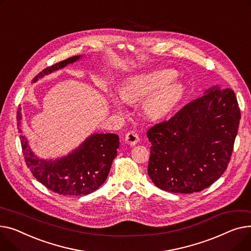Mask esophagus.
Masks as SVG:
<instances>
[{
    "label": "esophagus",
    "instance_id": "esophagus-1",
    "mask_svg": "<svg viewBox=\"0 0 251 251\" xmlns=\"http://www.w3.org/2000/svg\"><path fill=\"white\" fill-rule=\"evenodd\" d=\"M140 138H139V135L137 134L136 131H128L127 134L126 135L125 137V142L126 144L127 145H130V146H135L138 142H139Z\"/></svg>",
    "mask_w": 251,
    "mask_h": 251
}]
</instances>
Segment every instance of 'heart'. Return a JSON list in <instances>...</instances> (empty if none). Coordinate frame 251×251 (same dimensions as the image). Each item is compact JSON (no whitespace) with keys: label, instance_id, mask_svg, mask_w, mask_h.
<instances>
[{"label":"heart","instance_id":"obj_1","mask_svg":"<svg viewBox=\"0 0 251 251\" xmlns=\"http://www.w3.org/2000/svg\"><path fill=\"white\" fill-rule=\"evenodd\" d=\"M176 74L172 70H158L127 78L121 86L120 98L112 100L116 109L122 110L124 102L143 101L145 114L152 120L167 115L177 104L183 94V86L174 82Z\"/></svg>","mask_w":251,"mask_h":251}]
</instances>
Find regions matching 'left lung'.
Returning a JSON list of instances; mask_svg holds the SVG:
<instances>
[{
    "label": "left lung",
    "instance_id": "left-lung-1",
    "mask_svg": "<svg viewBox=\"0 0 251 251\" xmlns=\"http://www.w3.org/2000/svg\"><path fill=\"white\" fill-rule=\"evenodd\" d=\"M240 117L234 91L217 85L152 126L148 174L155 185L193 194L213 184L228 166Z\"/></svg>",
    "mask_w": 251,
    "mask_h": 251
}]
</instances>
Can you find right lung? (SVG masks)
<instances>
[{"label":"right lung","mask_w":251,"mask_h":251,"mask_svg":"<svg viewBox=\"0 0 251 251\" xmlns=\"http://www.w3.org/2000/svg\"><path fill=\"white\" fill-rule=\"evenodd\" d=\"M82 57L83 55L72 56L44 69L34 77L32 83ZM21 120L19 107L17 125L20 132ZM20 141L26 165L34 177L53 193L62 196L89 195L98 189L106 180L120 147V138L115 134H93L67 156L47 160L38 158L33 153L25 136H20Z\"/></svg>","instance_id":"add662e5"}]
</instances>
